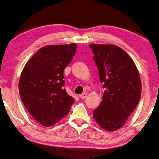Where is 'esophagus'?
Returning a JSON list of instances; mask_svg holds the SVG:
<instances>
[{"label": "esophagus", "mask_w": 159, "mask_h": 159, "mask_svg": "<svg viewBox=\"0 0 159 159\" xmlns=\"http://www.w3.org/2000/svg\"><path fill=\"white\" fill-rule=\"evenodd\" d=\"M80 97L82 99H85L86 97H87V94L86 93H83V94H81L80 95Z\"/></svg>", "instance_id": "1"}]
</instances>
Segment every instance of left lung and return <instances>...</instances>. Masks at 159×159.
<instances>
[{
  "label": "left lung",
  "mask_w": 159,
  "mask_h": 159,
  "mask_svg": "<svg viewBox=\"0 0 159 159\" xmlns=\"http://www.w3.org/2000/svg\"><path fill=\"white\" fill-rule=\"evenodd\" d=\"M89 46L105 89L102 103L93 111L94 119L103 129L116 131L125 125L140 99L139 72L131 57L117 46Z\"/></svg>",
  "instance_id": "left-lung-1"
}]
</instances>
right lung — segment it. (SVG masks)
I'll use <instances>...</instances> for the list:
<instances>
[{"label":"right lung","mask_w":159,"mask_h":159,"mask_svg":"<svg viewBox=\"0 0 159 159\" xmlns=\"http://www.w3.org/2000/svg\"><path fill=\"white\" fill-rule=\"evenodd\" d=\"M76 47V44L46 46L23 69L19 83L20 97L32 117L42 126L59 122L74 102L64 88V70Z\"/></svg>","instance_id":"add662e5"}]
</instances>
